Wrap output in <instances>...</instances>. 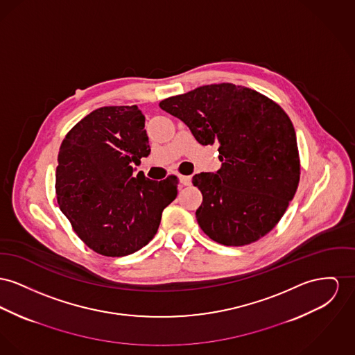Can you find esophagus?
<instances>
[{"label":"esophagus","mask_w":355,"mask_h":355,"mask_svg":"<svg viewBox=\"0 0 355 355\" xmlns=\"http://www.w3.org/2000/svg\"><path fill=\"white\" fill-rule=\"evenodd\" d=\"M180 182L183 186H189L191 184V176H184V175H180Z\"/></svg>","instance_id":"34e87169"}]
</instances>
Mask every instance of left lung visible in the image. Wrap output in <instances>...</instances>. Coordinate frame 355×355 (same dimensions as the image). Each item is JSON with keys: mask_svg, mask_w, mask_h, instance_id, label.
Wrapping results in <instances>:
<instances>
[{"mask_svg": "<svg viewBox=\"0 0 355 355\" xmlns=\"http://www.w3.org/2000/svg\"><path fill=\"white\" fill-rule=\"evenodd\" d=\"M159 106L182 119L202 145H218L220 168L192 178L203 202L196 220L226 246L268 234L282 219L300 180L292 121L256 90L219 83L169 96Z\"/></svg>", "mask_w": 355, "mask_h": 355, "instance_id": "left-lung-1", "label": "left lung"}]
</instances>
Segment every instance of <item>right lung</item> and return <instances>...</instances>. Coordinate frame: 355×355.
Segmentation results:
<instances>
[{"label": "right lung", "instance_id": "1", "mask_svg": "<svg viewBox=\"0 0 355 355\" xmlns=\"http://www.w3.org/2000/svg\"><path fill=\"white\" fill-rule=\"evenodd\" d=\"M145 117L133 106H105L80 119L60 145L56 198L73 232L95 253L132 254L157 233L178 195V178L149 180L133 164L150 153Z\"/></svg>", "mask_w": 355, "mask_h": 355}]
</instances>
